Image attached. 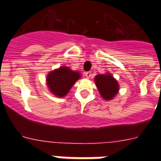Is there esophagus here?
Instances as JSON below:
<instances>
[{"label":"esophagus","instance_id":"1","mask_svg":"<svg viewBox=\"0 0 161 161\" xmlns=\"http://www.w3.org/2000/svg\"><path fill=\"white\" fill-rule=\"evenodd\" d=\"M85 76L87 78H90L91 76H92V73H91V72H85Z\"/></svg>","mask_w":161,"mask_h":161}]
</instances>
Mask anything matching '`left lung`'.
Segmentation results:
<instances>
[{
  "instance_id": "left-lung-1",
  "label": "left lung",
  "mask_w": 161,
  "mask_h": 161,
  "mask_svg": "<svg viewBox=\"0 0 161 161\" xmlns=\"http://www.w3.org/2000/svg\"><path fill=\"white\" fill-rule=\"evenodd\" d=\"M95 83L102 97L110 100L119 92V84L110 74L97 75Z\"/></svg>"
}]
</instances>
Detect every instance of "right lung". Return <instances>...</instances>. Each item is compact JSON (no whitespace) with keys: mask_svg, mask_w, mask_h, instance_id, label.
I'll return each instance as SVG.
<instances>
[{"mask_svg":"<svg viewBox=\"0 0 161 161\" xmlns=\"http://www.w3.org/2000/svg\"><path fill=\"white\" fill-rule=\"evenodd\" d=\"M79 72H73L68 67H60L59 69L48 74L47 78L48 88L57 97H64L74 83L80 79Z\"/></svg>","mask_w":161,"mask_h":161,"instance_id":"1","label":"right lung"}]
</instances>
